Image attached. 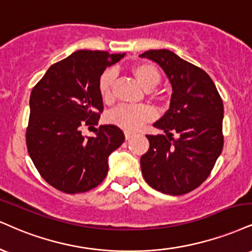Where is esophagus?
<instances>
[{
	"label": "esophagus",
	"mask_w": 252,
	"mask_h": 252,
	"mask_svg": "<svg viewBox=\"0 0 252 252\" xmlns=\"http://www.w3.org/2000/svg\"><path fill=\"white\" fill-rule=\"evenodd\" d=\"M134 132H130V131H124V136H126V139H130L134 136Z\"/></svg>",
	"instance_id": "obj_1"
}]
</instances>
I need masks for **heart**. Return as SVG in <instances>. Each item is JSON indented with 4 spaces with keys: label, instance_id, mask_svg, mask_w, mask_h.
Instances as JSON below:
<instances>
[{
    "label": "heart",
    "instance_id": "obj_1",
    "mask_svg": "<svg viewBox=\"0 0 252 252\" xmlns=\"http://www.w3.org/2000/svg\"><path fill=\"white\" fill-rule=\"evenodd\" d=\"M132 74L138 81V83L145 90L154 89L160 81V74L158 69L153 63L143 62L132 66ZM116 72L114 69H107L101 75L98 81V92L104 102L110 103L113 101V86ZM155 110L149 105H118L114 110L108 114L107 120L110 124L120 126L128 131H136L155 117Z\"/></svg>",
    "mask_w": 252,
    "mask_h": 252
}]
</instances>
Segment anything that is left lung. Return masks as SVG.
Instances as JSON below:
<instances>
[{
	"instance_id": "obj_1",
	"label": "left lung",
	"mask_w": 252,
	"mask_h": 252,
	"mask_svg": "<svg viewBox=\"0 0 252 252\" xmlns=\"http://www.w3.org/2000/svg\"><path fill=\"white\" fill-rule=\"evenodd\" d=\"M139 56L156 62L172 87L170 107L154 123L165 135H147L150 147L141 157L142 175L157 191L183 195L207 180L222 153V98L207 72L172 51Z\"/></svg>"
}]
</instances>
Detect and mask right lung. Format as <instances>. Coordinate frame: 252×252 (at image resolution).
Returning <instances> with one entry per match:
<instances>
[{
	"label": "right lung",
	"mask_w": 252,
	"mask_h": 252,
	"mask_svg": "<svg viewBox=\"0 0 252 252\" xmlns=\"http://www.w3.org/2000/svg\"><path fill=\"white\" fill-rule=\"evenodd\" d=\"M124 54L78 50L48 69L30 94L27 148L30 158L51 187L65 193L94 189L108 174V157L124 142L118 126L95 129L84 137L82 128L95 126L103 111L98 81Z\"/></svg>",
	"instance_id": "right-lung-1"
}]
</instances>
